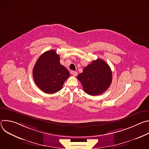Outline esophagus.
<instances>
[{
  "instance_id": "34e87169",
  "label": "esophagus",
  "mask_w": 149,
  "mask_h": 149,
  "mask_svg": "<svg viewBox=\"0 0 149 149\" xmlns=\"http://www.w3.org/2000/svg\"><path fill=\"white\" fill-rule=\"evenodd\" d=\"M71 74H72V75L73 76H74V77H76V76L77 75V74H78L77 72H76V71H72V72H71Z\"/></svg>"
}]
</instances>
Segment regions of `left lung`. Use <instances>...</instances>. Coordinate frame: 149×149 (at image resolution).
Returning <instances> with one entry per match:
<instances>
[{
    "mask_svg": "<svg viewBox=\"0 0 149 149\" xmlns=\"http://www.w3.org/2000/svg\"><path fill=\"white\" fill-rule=\"evenodd\" d=\"M85 93L90 95L102 94L110 86L112 72L109 65L101 59L92 61L77 76Z\"/></svg>",
    "mask_w": 149,
    "mask_h": 149,
    "instance_id": "8db88e82",
    "label": "left lung"
}]
</instances>
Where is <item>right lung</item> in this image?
Masks as SVG:
<instances>
[{"label":"right lung","mask_w":149,"mask_h":149,"mask_svg":"<svg viewBox=\"0 0 149 149\" xmlns=\"http://www.w3.org/2000/svg\"><path fill=\"white\" fill-rule=\"evenodd\" d=\"M59 61V55L52 49L42 54L34 65L32 74L35 82L45 93L53 94L60 91L70 75Z\"/></svg>","instance_id":"right-lung-1"}]
</instances>
